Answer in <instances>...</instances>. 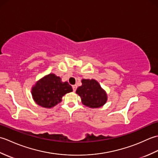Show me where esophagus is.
Wrapping results in <instances>:
<instances>
[{"instance_id":"esophagus-1","label":"esophagus","mask_w":158,"mask_h":158,"mask_svg":"<svg viewBox=\"0 0 158 158\" xmlns=\"http://www.w3.org/2000/svg\"><path fill=\"white\" fill-rule=\"evenodd\" d=\"M77 88V85H73V91H74V92H75V91H76Z\"/></svg>"}]
</instances>
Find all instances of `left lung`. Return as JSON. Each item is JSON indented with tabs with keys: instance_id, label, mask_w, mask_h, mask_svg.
<instances>
[{
	"instance_id": "1",
	"label": "left lung",
	"mask_w": 158,
	"mask_h": 158,
	"mask_svg": "<svg viewBox=\"0 0 158 158\" xmlns=\"http://www.w3.org/2000/svg\"><path fill=\"white\" fill-rule=\"evenodd\" d=\"M82 85L79 87L76 93L81 98L83 105L90 108H98L106 102V92L94 79H83Z\"/></svg>"
}]
</instances>
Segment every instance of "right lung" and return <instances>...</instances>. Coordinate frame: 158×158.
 <instances>
[{
    "mask_svg": "<svg viewBox=\"0 0 158 158\" xmlns=\"http://www.w3.org/2000/svg\"><path fill=\"white\" fill-rule=\"evenodd\" d=\"M72 91L68 82H62L60 77L49 74L36 83L32 89V94L37 105L51 108L62 101L64 95Z\"/></svg>",
    "mask_w": 158,
    "mask_h": 158,
    "instance_id": "1",
    "label": "right lung"
}]
</instances>
